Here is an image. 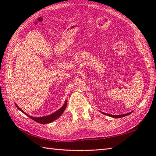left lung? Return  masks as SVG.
Segmentation results:
<instances>
[{
    "label": "left lung",
    "mask_w": 156,
    "mask_h": 156,
    "mask_svg": "<svg viewBox=\"0 0 156 156\" xmlns=\"http://www.w3.org/2000/svg\"><path fill=\"white\" fill-rule=\"evenodd\" d=\"M102 113L106 115H107V116H109V117H114V118H121V117H125V116H127V115H129V114H131V112H128V113H126V114H124V115H109V114L105 113V112H102Z\"/></svg>",
    "instance_id": "1"
}]
</instances>
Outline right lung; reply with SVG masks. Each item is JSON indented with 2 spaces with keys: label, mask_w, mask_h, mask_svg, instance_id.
<instances>
[{
  "label": "right lung",
  "mask_w": 156,
  "mask_h": 156,
  "mask_svg": "<svg viewBox=\"0 0 156 156\" xmlns=\"http://www.w3.org/2000/svg\"><path fill=\"white\" fill-rule=\"evenodd\" d=\"M16 107H17V108L19 110L21 111V112H23V113H25V115H27L28 117H30L33 120H34L35 121L39 122V123H41V124H47V123H49V122H51L54 121H55V119H57L58 117H60V116L62 115L63 112L65 111V109L67 107V101H65L64 105L62 106V107L58 110L57 111H55L54 113H52L51 115H49L48 116H45V117H31V116H29L27 114H26L25 112H24V111H23L21 108L19 107H18V106L16 105V104L15 103Z\"/></svg>",
  "instance_id": "obj_1"
}]
</instances>
